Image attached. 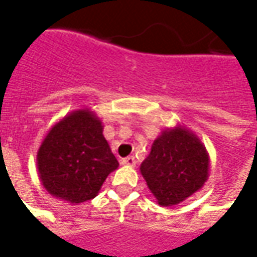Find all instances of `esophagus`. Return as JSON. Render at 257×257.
I'll return each instance as SVG.
<instances>
[{
	"mask_svg": "<svg viewBox=\"0 0 257 257\" xmlns=\"http://www.w3.org/2000/svg\"><path fill=\"white\" fill-rule=\"evenodd\" d=\"M121 165H123V166H135L136 160H135V158H134V156H128V158L122 159Z\"/></svg>",
	"mask_w": 257,
	"mask_h": 257,
	"instance_id": "1",
	"label": "esophagus"
}]
</instances>
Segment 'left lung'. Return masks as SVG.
I'll return each mask as SVG.
<instances>
[{"mask_svg": "<svg viewBox=\"0 0 257 257\" xmlns=\"http://www.w3.org/2000/svg\"><path fill=\"white\" fill-rule=\"evenodd\" d=\"M141 174L159 205L173 207L201 190L208 180V152L190 129L167 128L155 139Z\"/></svg>", "mask_w": 257, "mask_h": 257, "instance_id": "obj_1", "label": "left lung"}]
</instances>
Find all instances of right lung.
<instances>
[{
	"mask_svg": "<svg viewBox=\"0 0 257 257\" xmlns=\"http://www.w3.org/2000/svg\"><path fill=\"white\" fill-rule=\"evenodd\" d=\"M102 129L88 108L71 111L50 128L36 155L39 179L49 194L70 204L98 194L108 174L119 166Z\"/></svg>",
	"mask_w": 257,
	"mask_h": 257,
	"instance_id": "add662e5",
	"label": "right lung"
}]
</instances>
